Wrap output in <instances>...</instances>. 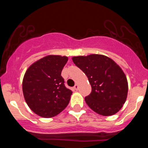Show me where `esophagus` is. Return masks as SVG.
<instances>
[{"label": "esophagus", "instance_id": "1", "mask_svg": "<svg viewBox=\"0 0 148 148\" xmlns=\"http://www.w3.org/2000/svg\"><path fill=\"white\" fill-rule=\"evenodd\" d=\"M74 89L75 90H78V89H79V86H78V84H76L75 86H74Z\"/></svg>", "mask_w": 148, "mask_h": 148}]
</instances>
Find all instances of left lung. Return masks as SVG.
<instances>
[{
  "instance_id": "left-lung-1",
  "label": "left lung",
  "mask_w": 148,
  "mask_h": 148,
  "mask_svg": "<svg viewBox=\"0 0 148 148\" xmlns=\"http://www.w3.org/2000/svg\"><path fill=\"white\" fill-rule=\"evenodd\" d=\"M72 60L91 85V93L85 97L88 106L103 116L118 113L128 93V82L121 67L111 58L100 54L74 56Z\"/></svg>"
}]
</instances>
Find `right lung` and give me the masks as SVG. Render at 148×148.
<instances>
[{"instance_id": "add662e5", "label": "right lung", "mask_w": 148, "mask_h": 148, "mask_svg": "<svg viewBox=\"0 0 148 148\" xmlns=\"http://www.w3.org/2000/svg\"><path fill=\"white\" fill-rule=\"evenodd\" d=\"M68 58L49 55L27 69L22 82L25 102L42 118L56 116L67 107L72 92L64 85L61 72Z\"/></svg>"}]
</instances>
